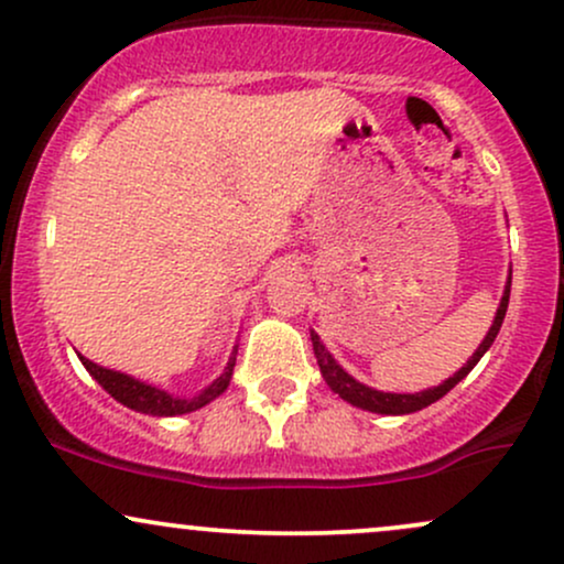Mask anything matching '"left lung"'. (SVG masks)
<instances>
[{"mask_svg": "<svg viewBox=\"0 0 564 564\" xmlns=\"http://www.w3.org/2000/svg\"><path fill=\"white\" fill-rule=\"evenodd\" d=\"M509 291H511V275L507 278V286H503V296H501V304H498V310H496L494 326L488 328V334H485V339L480 341V347H477L475 352H471V358L467 360V364L458 368V371L453 373V377L445 379L443 384L430 387V390L413 392V394L373 390V387H366L364 381L349 377L345 368L336 364L334 355L328 352L326 345H323L321 336L315 334V332H310V339H313V349H315V358H318L323 379H326V384L332 387V390L339 394L341 400H347V403L355 405V408H364V411L384 413V416H405V413L422 411V408L432 405V403H435V400L443 398V394H448L453 387L458 384V381L467 377L471 368L480 364V358H482L485 352H488L490 345H494V341H496L498 332H501L503 315H507V307H509Z\"/></svg>", "mask_w": 564, "mask_h": 564, "instance_id": "left-lung-1", "label": "left lung"}]
</instances>
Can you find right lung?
Returning <instances> with one entry per match:
<instances>
[{"label": "right lung", "instance_id": "add662e5", "mask_svg": "<svg viewBox=\"0 0 564 564\" xmlns=\"http://www.w3.org/2000/svg\"><path fill=\"white\" fill-rule=\"evenodd\" d=\"M236 355H238V347H232L225 371L219 373L209 387H204L198 394H193V398L170 394L166 390H159V387L145 384V381L129 377V373L113 371V368H106V366H97L89 358H84V355H79V360L89 371V377L111 394L113 400H119L121 405L132 408V411H140V413H151V416H183V413L198 411V408L212 403V400L219 398V394L228 390L232 379V366H236Z\"/></svg>", "mask_w": 564, "mask_h": 564}]
</instances>
